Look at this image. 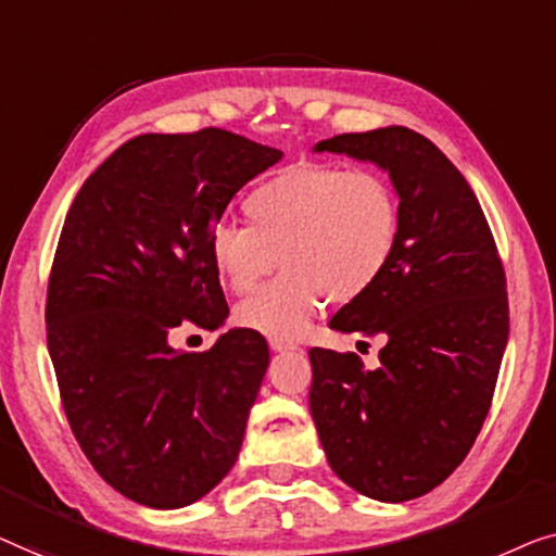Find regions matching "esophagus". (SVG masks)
<instances>
[{
    "label": "esophagus",
    "mask_w": 556,
    "mask_h": 556,
    "mask_svg": "<svg viewBox=\"0 0 556 556\" xmlns=\"http://www.w3.org/2000/svg\"><path fill=\"white\" fill-rule=\"evenodd\" d=\"M269 348L275 350V353H287V350H294L296 345L292 340H281V338H269Z\"/></svg>",
    "instance_id": "1"
}]
</instances>
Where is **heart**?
<instances>
[{"label":"heart","mask_w":556,"mask_h":556,"mask_svg":"<svg viewBox=\"0 0 556 556\" xmlns=\"http://www.w3.org/2000/svg\"><path fill=\"white\" fill-rule=\"evenodd\" d=\"M249 226L218 222L206 252L214 275L247 294L277 267L285 271L237 307V323L292 340L330 296L355 302L386 275L401 247L403 206L395 186L370 168L325 163L285 168L244 201Z\"/></svg>","instance_id":"b5f03b06"}]
</instances>
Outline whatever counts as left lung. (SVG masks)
Instances as JSON below:
<instances>
[{
  "label": "left lung",
  "mask_w": 556,
  "mask_h": 556,
  "mask_svg": "<svg viewBox=\"0 0 556 556\" xmlns=\"http://www.w3.org/2000/svg\"><path fill=\"white\" fill-rule=\"evenodd\" d=\"M315 151L372 161L401 197L388 271L330 319L332 330L382 334L380 365L309 350V410L332 471L363 496L401 504L448 479L489 416L509 340L504 267L471 186L426 136L388 125Z\"/></svg>",
  "instance_id": "8db88e82"
}]
</instances>
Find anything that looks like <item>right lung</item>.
I'll use <instances>...</instances> for the list:
<instances>
[{
    "mask_svg": "<svg viewBox=\"0 0 556 556\" xmlns=\"http://www.w3.org/2000/svg\"><path fill=\"white\" fill-rule=\"evenodd\" d=\"M279 159L222 128L146 132L100 163L67 211L47 281V350L77 443L130 502L181 509L237 464L267 340L239 327L186 353L168 332L184 319L224 325L208 231Z\"/></svg>",
    "mask_w": 556,
    "mask_h": 556,
    "instance_id": "add662e5",
    "label": "right lung"
}]
</instances>
